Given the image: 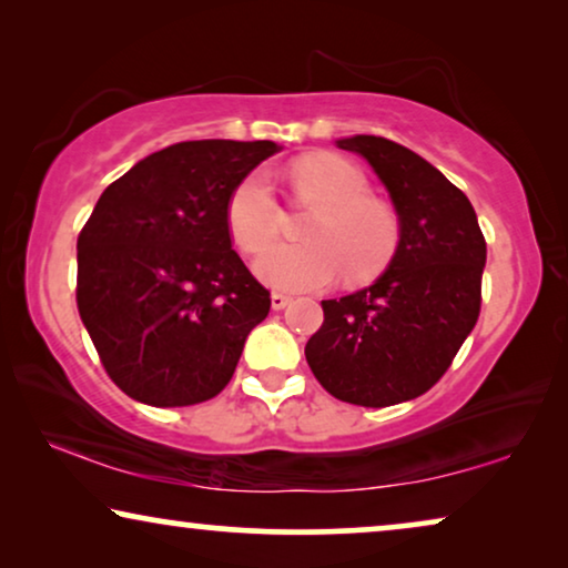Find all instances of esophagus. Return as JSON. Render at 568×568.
<instances>
[{
	"label": "esophagus",
	"mask_w": 568,
	"mask_h": 568,
	"mask_svg": "<svg viewBox=\"0 0 568 568\" xmlns=\"http://www.w3.org/2000/svg\"><path fill=\"white\" fill-rule=\"evenodd\" d=\"M290 302H292V297H286V294H282V292L271 294V307H274V310H284L286 305H290Z\"/></svg>",
	"instance_id": "34e87169"
}]
</instances>
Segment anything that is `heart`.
<instances>
[{
	"mask_svg": "<svg viewBox=\"0 0 568 568\" xmlns=\"http://www.w3.org/2000/svg\"><path fill=\"white\" fill-rule=\"evenodd\" d=\"M300 206L315 209L302 237L266 251L282 232L284 212L266 173L255 170L227 199V230L240 251L261 253L255 274L276 290H321L341 271L348 284H367L393 261L400 243L398 216L372 199L367 175L352 160L331 152L300 158L290 170Z\"/></svg>",
	"mask_w": 568,
	"mask_h": 568,
	"instance_id": "1",
	"label": "heart"
}]
</instances>
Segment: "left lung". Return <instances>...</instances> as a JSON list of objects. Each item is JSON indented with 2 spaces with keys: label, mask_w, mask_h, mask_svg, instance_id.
<instances>
[{
  "label": "left lung",
  "mask_w": 568,
  "mask_h": 568,
  "mask_svg": "<svg viewBox=\"0 0 568 568\" xmlns=\"http://www.w3.org/2000/svg\"><path fill=\"white\" fill-rule=\"evenodd\" d=\"M338 146L385 183L400 243L375 284L323 300L305 356L333 398L385 408L437 385L460 352L480 313L486 240L468 196L408 146L367 134Z\"/></svg>",
  "instance_id": "left-lung-1"
}]
</instances>
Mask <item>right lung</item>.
Wrapping results in <instances>:
<instances>
[{"instance_id": "obj_1", "label": "right lung", "mask_w": 568, "mask_h": 568, "mask_svg": "<svg viewBox=\"0 0 568 568\" xmlns=\"http://www.w3.org/2000/svg\"><path fill=\"white\" fill-rule=\"evenodd\" d=\"M274 142H178L98 199L77 237V310L108 377L154 408L224 390L271 292L232 251L227 199Z\"/></svg>"}]
</instances>
